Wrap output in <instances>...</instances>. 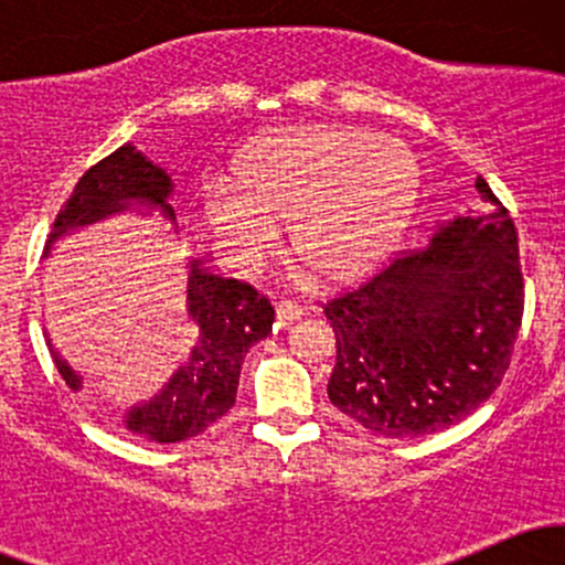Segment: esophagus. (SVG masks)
<instances>
[{
  "label": "esophagus",
  "mask_w": 565,
  "mask_h": 565,
  "mask_svg": "<svg viewBox=\"0 0 565 565\" xmlns=\"http://www.w3.org/2000/svg\"><path fill=\"white\" fill-rule=\"evenodd\" d=\"M300 316H302V308L297 302L281 300L276 305V319H278V323H284V327H287V323H295Z\"/></svg>",
  "instance_id": "34e87169"
}]
</instances>
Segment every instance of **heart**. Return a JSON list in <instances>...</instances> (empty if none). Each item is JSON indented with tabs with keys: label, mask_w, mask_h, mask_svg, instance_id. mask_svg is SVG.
Returning a JSON list of instances; mask_svg holds the SVG:
<instances>
[{
	"label": "heart",
	"mask_w": 565,
	"mask_h": 565,
	"mask_svg": "<svg viewBox=\"0 0 565 565\" xmlns=\"http://www.w3.org/2000/svg\"><path fill=\"white\" fill-rule=\"evenodd\" d=\"M419 199V167L401 140L345 125L260 135L228 180L201 191V215L225 257L257 270L289 223V252L321 284L366 276L398 246Z\"/></svg>",
	"instance_id": "obj_1"
}]
</instances>
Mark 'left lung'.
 I'll list each match as a JSON object with an SVG mask.
<instances>
[{
    "mask_svg": "<svg viewBox=\"0 0 565 565\" xmlns=\"http://www.w3.org/2000/svg\"><path fill=\"white\" fill-rule=\"evenodd\" d=\"M476 191L489 210L444 220L423 249L323 305L337 337L329 401L377 436L462 423L508 372L523 319L518 231L483 178Z\"/></svg>",
    "mask_w": 565,
    "mask_h": 565,
    "instance_id": "8db88e82",
    "label": "left lung"
}]
</instances>
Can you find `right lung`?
Instances as JSON below:
<instances>
[{
    "instance_id": "obj_1",
    "label": "right lung",
    "mask_w": 565,
    "mask_h": 565,
    "mask_svg": "<svg viewBox=\"0 0 565 565\" xmlns=\"http://www.w3.org/2000/svg\"><path fill=\"white\" fill-rule=\"evenodd\" d=\"M172 191L174 183L167 170L142 157L132 142H125L111 157L82 174L55 217L47 252L68 231L140 206L159 210L161 217L174 225ZM185 302L188 319L199 327V342L191 350V359L172 374L159 395L129 406L121 419L129 433L157 444H178L217 423L236 404L246 350L274 329L276 313L268 297L257 295V289L236 278L210 274L199 260L188 263ZM47 345L66 385L71 391H82L79 374L57 355L53 342L47 340Z\"/></svg>"
}]
</instances>
